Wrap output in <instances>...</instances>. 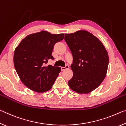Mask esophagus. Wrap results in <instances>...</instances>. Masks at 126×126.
<instances>
[{
    "label": "esophagus",
    "instance_id": "34e87169",
    "mask_svg": "<svg viewBox=\"0 0 126 126\" xmlns=\"http://www.w3.org/2000/svg\"><path fill=\"white\" fill-rule=\"evenodd\" d=\"M69 67L68 65H66L65 67H61V69H62V71H64V70H65V69H69Z\"/></svg>",
    "mask_w": 126,
    "mask_h": 126
}]
</instances>
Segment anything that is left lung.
<instances>
[{
	"label": "left lung",
	"mask_w": 126,
	"mask_h": 126,
	"mask_svg": "<svg viewBox=\"0 0 126 126\" xmlns=\"http://www.w3.org/2000/svg\"><path fill=\"white\" fill-rule=\"evenodd\" d=\"M64 39L73 57L71 66L73 76L68 85L78 93H90L106 77L109 63L107 51L98 38L86 31L65 34Z\"/></svg>",
	"instance_id": "1"
}]
</instances>
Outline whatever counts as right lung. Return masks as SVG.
I'll list each match as a JSON object with an SVG mask.
<instances>
[{"label":"right lung","mask_w":126,"mask_h":126,"mask_svg":"<svg viewBox=\"0 0 126 126\" xmlns=\"http://www.w3.org/2000/svg\"><path fill=\"white\" fill-rule=\"evenodd\" d=\"M64 36L42 31L26 36L15 49V69L22 82L32 91L43 93L52 88L61 68L46 64L53 59V47Z\"/></svg>","instance_id":"add662e5"}]
</instances>
